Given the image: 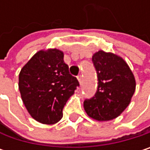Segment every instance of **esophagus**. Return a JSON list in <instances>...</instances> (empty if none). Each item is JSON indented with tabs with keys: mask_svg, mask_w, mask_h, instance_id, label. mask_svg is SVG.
<instances>
[{
	"mask_svg": "<svg viewBox=\"0 0 150 150\" xmlns=\"http://www.w3.org/2000/svg\"><path fill=\"white\" fill-rule=\"evenodd\" d=\"M77 79H78L79 83L81 85V84H82V75H78V76H77Z\"/></svg>",
	"mask_w": 150,
	"mask_h": 150,
	"instance_id": "1",
	"label": "esophagus"
}]
</instances>
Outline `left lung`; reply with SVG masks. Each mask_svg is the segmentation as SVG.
Here are the masks:
<instances>
[{"instance_id":"8db88e82","label":"left lung","mask_w":150,"mask_h":150,"mask_svg":"<svg viewBox=\"0 0 150 150\" xmlns=\"http://www.w3.org/2000/svg\"><path fill=\"white\" fill-rule=\"evenodd\" d=\"M98 77L97 91L83 107L94 120L106 122L118 117L129 105L135 91V79L127 62L119 55L99 50L92 56Z\"/></svg>"}]
</instances>
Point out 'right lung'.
Instances as JSON below:
<instances>
[{
  "label": "right lung",
  "instance_id": "1",
  "mask_svg": "<svg viewBox=\"0 0 150 150\" xmlns=\"http://www.w3.org/2000/svg\"><path fill=\"white\" fill-rule=\"evenodd\" d=\"M63 57L60 49H42L19 74L21 100L29 115L42 124H54L62 118L64 105L79 86Z\"/></svg>",
  "mask_w": 150,
  "mask_h": 150
}]
</instances>
